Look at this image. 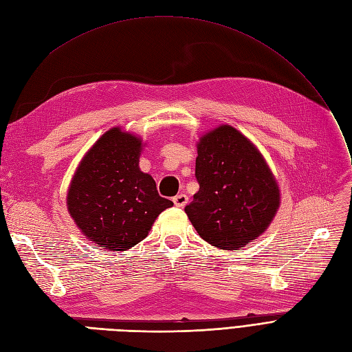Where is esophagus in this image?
<instances>
[{"mask_svg":"<svg viewBox=\"0 0 352 352\" xmlns=\"http://www.w3.org/2000/svg\"><path fill=\"white\" fill-rule=\"evenodd\" d=\"M173 202H175L176 207L184 208L185 205L188 204V197L185 195V193H179V195H176V197L173 198Z\"/></svg>","mask_w":352,"mask_h":352,"instance_id":"34e87169","label":"esophagus"}]
</instances>
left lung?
I'll return each instance as SVG.
<instances>
[{"instance_id": "8db88e82", "label": "left lung", "mask_w": 352, "mask_h": 352, "mask_svg": "<svg viewBox=\"0 0 352 352\" xmlns=\"http://www.w3.org/2000/svg\"><path fill=\"white\" fill-rule=\"evenodd\" d=\"M199 190L186 205L192 226L210 245L237 250L268 228L280 207V189L256 147L228 125L198 144Z\"/></svg>"}]
</instances>
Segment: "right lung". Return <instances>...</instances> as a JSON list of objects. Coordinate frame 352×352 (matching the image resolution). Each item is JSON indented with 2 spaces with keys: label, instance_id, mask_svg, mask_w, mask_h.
<instances>
[{
  "label": "right lung",
  "instance_id": "right-lung-1",
  "mask_svg": "<svg viewBox=\"0 0 352 352\" xmlns=\"http://www.w3.org/2000/svg\"><path fill=\"white\" fill-rule=\"evenodd\" d=\"M140 154L141 140L112 128L84 155L71 182L68 211L99 248L122 252L135 246L159 214L173 205L140 170Z\"/></svg>",
  "mask_w": 352,
  "mask_h": 352
}]
</instances>
